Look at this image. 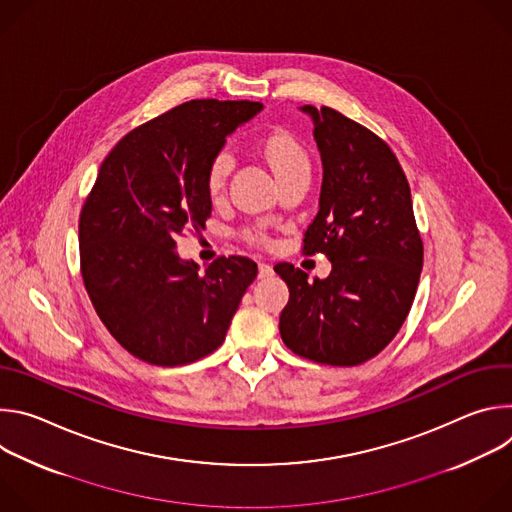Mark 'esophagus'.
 <instances>
[{
  "label": "esophagus",
  "mask_w": 512,
  "mask_h": 512,
  "mask_svg": "<svg viewBox=\"0 0 512 512\" xmlns=\"http://www.w3.org/2000/svg\"><path fill=\"white\" fill-rule=\"evenodd\" d=\"M273 267L269 263H259V277H271Z\"/></svg>",
  "instance_id": "esophagus-1"
}]
</instances>
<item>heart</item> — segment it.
Instances as JSON below:
<instances>
[{"label":"heart","mask_w":512,"mask_h":512,"mask_svg":"<svg viewBox=\"0 0 512 512\" xmlns=\"http://www.w3.org/2000/svg\"><path fill=\"white\" fill-rule=\"evenodd\" d=\"M263 154L275 174L277 180L300 172V170H310V162L308 156L304 152L302 145L287 133H271L265 141H263ZM233 154L229 150L218 152L210 166H208V178H206V186L212 198H218L229 182L231 170H233ZM257 241H265V235L261 231H255L251 235Z\"/></svg>","instance_id":"b5f03b06"}]
</instances>
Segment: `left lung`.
Masks as SVG:
<instances>
[{
  "mask_svg": "<svg viewBox=\"0 0 512 512\" xmlns=\"http://www.w3.org/2000/svg\"><path fill=\"white\" fill-rule=\"evenodd\" d=\"M300 109L312 117L324 170L304 253H324L332 271L310 281L291 263L273 267L289 287L279 334L304 358L356 367L377 356L403 326L423 267V243L407 178L389 145L330 107Z\"/></svg>",
  "mask_w": 512,
  "mask_h": 512,
  "instance_id": "8db88e82",
  "label": "left lung"
}]
</instances>
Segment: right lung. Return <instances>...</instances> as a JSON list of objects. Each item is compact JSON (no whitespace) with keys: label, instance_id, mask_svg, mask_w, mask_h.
Here are the masks:
<instances>
[{"label":"right lung","instance_id":"1","mask_svg":"<svg viewBox=\"0 0 512 512\" xmlns=\"http://www.w3.org/2000/svg\"><path fill=\"white\" fill-rule=\"evenodd\" d=\"M261 109L188 101L129 131L99 168L79 223L81 273L105 328L143 362L178 367L216 350L257 277V263L241 255L200 273L176 239L204 229L208 166Z\"/></svg>","mask_w":512,"mask_h":512}]
</instances>
